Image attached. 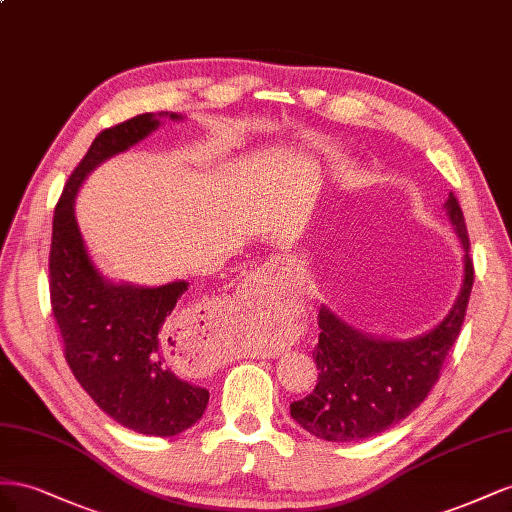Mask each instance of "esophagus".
<instances>
[{
  "label": "esophagus",
  "instance_id": "obj_1",
  "mask_svg": "<svg viewBox=\"0 0 512 512\" xmlns=\"http://www.w3.org/2000/svg\"><path fill=\"white\" fill-rule=\"evenodd\" d=\"M261 281H264V279H261V276H255V279H253V285H259ZM268 356H272V354H268Z\"/></svg>",
  "mask_w": 512,
  "mask_h": 512
}]
</instances>
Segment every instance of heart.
Segmentation results:
<instances>
[{"label":"heart","instance_id":"heart-1","mask_svg":"<svg viewBox=\"0 0 512 512\" xmlns=\"http://www.w3.org/2000/svg\"><path fill=\"white\" fill-rule=\"evenodd\" d=\"M276 343H279V339H276L274 334H272V337H268V339H255V341H251V343H248V347L264 349V347H272V345H276Z\"/></svg>","mask_w":512,"mask_h":512}]
</instances>
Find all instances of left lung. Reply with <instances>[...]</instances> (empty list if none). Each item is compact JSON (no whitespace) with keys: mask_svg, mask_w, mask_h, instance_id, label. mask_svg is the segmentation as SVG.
I'll return each instance as SVG.
<instances>
[{"mask_svg":"<svg viewBox=\"0 0 512 512\" xmlns=\"http://www.w3.org/2000/svg\"><path fill=\"white\" fill-rule=\"evenodd\" d=\"M444 210L463 248V283L455 304L440 324L414 339L373 337L321 306L319 343L313 349L317 386L289 405L291 418L304 431L328 442L367 440L410 416L440 379L474 285L470 238L452 193Z\"/></svg>","mask_w":512,"mask_h":512,"instance_id":"8db88e82","label":"left lung"}]
</instances>
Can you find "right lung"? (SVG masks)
<instances>
[{
    "instance_id": "1",
    "label": "right lung",
    "mask_w": 512,
    "mask_h": 512,
    "mask_svg": "<svg viewBox=\"0 0 512 512\" xmlns=\"http://www.w3.org/2000/svg\"><path fill=\"white\" fill-rule=\"evenodd\" d=\"M163 118L178 122L182 115L143 113L102 130L92 141L57 201L49 287L66 362L83 390L122 427L171 437L191 429L210 399L206 388L175 375L163 354V341L171 343V313L188 283L139 287L105 279L87 253L75 216V199L87 175L154 133Z\"/></svg>"
}]
</instances>
